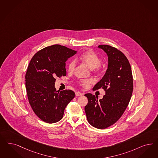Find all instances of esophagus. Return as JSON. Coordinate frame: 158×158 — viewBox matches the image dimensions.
I'll use <instances>...</instances> for the list:
<instances>
[{"mask_svg":"<svg viewBox=\"0 0 158 158\" xmlns=\"http://www.w3.org/2000/svg\"><path fill=\"white\" fill-rule=\"evenodd\" d=\"M75 94H76V96H80L82 94V93L80 92H75Z\"/></svg>","mask_w":158,"mask_h":158,"instance_id":"34e87169","label":"esophagus"}]
</instances>
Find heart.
<instances>
[{
	"label": "heart",
	"instance_id": "1",
	"mask_svg": "<svg viewBox=\"0 0 158 158\" xmlns=\"http://www.w3.org/2000/svg\"><path fill=\"white\" fill-rule=\"evenodd\" d=\"M78 60H80L83 64L88 66L90 69H94L96 72L100 70V65H101V59L93 51H87L83 52L79 56ZM76 66L75 60H71L68 66V69L69 72H72ZM91 83L90 80H83L79 82V84L83 87H86Z\"/></svg>",
	"mask_w": 158,
	"mask_h": 158
}]
</instances>
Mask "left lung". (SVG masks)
<instances>
[{
  "label": "left lung",
  "instance_id": "8db88e82",
  "mask_svg": "<svg viewBox=\"0 0 158 158\" xmlns=\"http://www.w3.org/2000/svg\"><path fill=\"white\" fill-rule=\"evenodd\" d=\"M98 47L107 55L108 67L93 90L102 88L106 94L98 100L91 93L86 94L88 103L85 110L90 125L105 129L119 120L127 109L133 90V78L130 62L121 51L108 45Z\"/></svg>",
  "mask_w": 158,
  "mask_h": 158
}]
</instances>
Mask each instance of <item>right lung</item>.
Returning <instances> with one entry per match:
<instances>
[{"mask_svg":"<svg viewBox=\"0 0 158 158\" xmlns=\"http://www.w3.org/2000/svg\"><path fill=\"white\" fill-rule=\"evenodd\" d=\"M76 51L58 44L45 47L33 56L26 73L29 103L44 122L54 123L63 117L66 106L75 98L71 90H56L55 77L66 75V61Z\"/></svg>","mask_w":158,"mask_h":158,"instance_id":"right-lung-1","label":"right lung"}]
</instances>
